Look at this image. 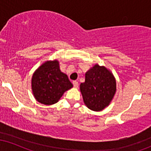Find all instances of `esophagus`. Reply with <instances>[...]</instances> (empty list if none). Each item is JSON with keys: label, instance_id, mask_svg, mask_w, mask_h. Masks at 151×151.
I'll return each instance as SVG.
<instances>
[{"label": "esophagus", "instance_id": "obj_1", "mask_svg": "<svg viewBox=\"0 0 151 151\" xmlns=\"http://www.w3.org/2000/svg\"><path fill=\"white\" fill-rule=\"evenodd\" d=\"M73 85L75 88H78V86H79V83L77 82V81H73Z\"/></svg>", "mask_w": 151, "mask_h": 151}]
</instances>
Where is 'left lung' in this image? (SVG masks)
Masks as SVG:
<instances>
[{"label": "left lung", "instance_id": "8db88e82", "mask_svg": "<svg viewBox=\"0 0 151 151\" xmlns=\"http://www.w3.org/2000/svg\"><path fill=\"white\" fill-rule=\"evenodd\" d=\"M79 88L84 104L93 111H101L113 99L116 81L109 69L96 64L86 72L85 81Z\"/></svg>", "mask_w": 151, "mask_h": 151}]
</instances>
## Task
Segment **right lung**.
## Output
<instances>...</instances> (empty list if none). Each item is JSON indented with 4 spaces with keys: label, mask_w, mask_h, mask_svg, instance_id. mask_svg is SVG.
Masks as SVG:
<instances>
[{
    "label": "right lung",
    "mask_w": 151,
    "mask_h": 151,
    "mask_svg": "<svg viewBox=\"0 0 151 151\" xmlns=\"http://www.w3.org/2000/svg\"><path fill=\"white\" fill-rule=\"evenodd\" d=\"M73 87L68 77L60 69L58 60H47L35 71L31 79V89L35 99L45 105L59 101L67 90Z\"/></svg>",
    "instance_id": "obj_1"
}]
</instances>
